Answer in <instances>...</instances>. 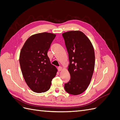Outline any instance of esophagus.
Masks as SVG:
<instances>
[{
    "label": "esophagus",
    "mask_w": 120,
    "mask_h": 120,
    "mask_svg": "<svg viewBox=\"0 0 120 120\" xmlns=\"http://www.w3.org/2000/svg\"><path fill=\"white\" fill-rule=\"evenodd\" d=\"M62 69H63V68L61 67H58V68H57V70L59 71L62 70Z\"/></svg>",
    "instance_id": "34e87169"
}]
</instances>
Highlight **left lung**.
Instances as JSON below:
<instances>
[{"label":"left lung","mask_w":120,"mask_h":120,"mask_svg":"<svg viewBox=\"0 0 120 120\" xmlns=\"http://www.w3.org/2000/svg\"><path fill=\"white\" fill-rule=\"evenodd\" d=\"M62 35L68 54V71L71 75L64 88L68 94L79 95L91 81L95 64L94 49L90 39L81 31H70Z\"/></svg>","instance_id":"obj_1"}]
</instances>
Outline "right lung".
<instances>
[{
    "instance_id": "right-lung-1",
    "label": "right lung",
    "mask_w": 120,
    "mask_h": 120,
    "mask_svg": "<svg viewBox=\"0 0 120 120\" xmlns=\"http://www.w3.org/2000/svg\"><path fill=\"white\" fill-rule=\"evenodd\" d=\"M56 35L42 32L31 35L21 49L19 64L24 80L32 91L45 92L50 89L57 69L52 64L48 50Z\"/></svg>"
}]
</instances>
